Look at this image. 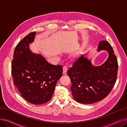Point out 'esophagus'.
Wrapping results in <instances>:
<instances>
[{
	"instance_id": "esophagus-1",
	"label": "esophagus",
	"mask_w": 127,
	"mask_h": 127,
	"mask_svg": "<svg viewBox=\"0 0 127 127\" xmlns=\"http://www.w3.org/2000/svg\"><path fill=\"white\" fill-rule=\"evenodd\" d=\"M67 71V67L66 66H64L63 68V74L65 75L66 74V72Z\"/></svg>"
}]
</instances>
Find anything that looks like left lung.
Wrapping results in <instances>:
<instances>
[{"mask_svg":"<svg viewBox=\"0 0 127 127\" xmlns=\"http://www.w3.org/2000/svg\"><path fill=\"white\" fill-rule=\"evenodd\" d=\"M105 50L109 53L106 61L100 66H94L91 59L81 55L67 71L73 98L78 102L92 104L100 101L111 92L116 82L118 62L109 43L100 41L97 51Z\"/></svg>","mask_w":127,"mask_h":127,"instance_id":"left-lung-1","label":"left lung"}]
</instances>
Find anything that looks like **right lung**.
Returning a JSON list of instances; mask_svg holds the SVG:
<instances>
[{
  "label": "right lung",
  "instance_id": "right-lung-1",
  "mask_svg": "<svg viewBox=\"0 0 127 127\" xmlns=\"http://www.w3.org/2000/svg\"><path fill=\"white\" fill-rule=\"evenodd\" d=\"M35 32L20 41L15 48L12 61L14 84L22 96L33 104H41L51 99L58 80L62 75V66L49 64L41 54L31 51Z\"/></svg>",
  "mask_w": 127,
  "mask_h": 127
}]
</instances>
